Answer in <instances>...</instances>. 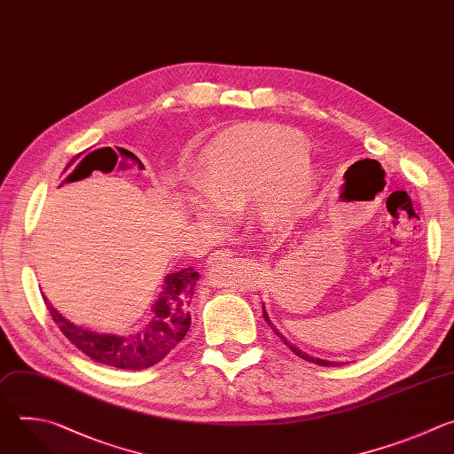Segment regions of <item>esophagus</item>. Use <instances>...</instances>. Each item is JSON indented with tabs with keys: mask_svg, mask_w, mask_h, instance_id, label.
<instances>
[{
	"mask_svg": "<svg viewBox=\"0 0 454 454\" xmlns=\"http://www.w3.org/2000/svg\"><path fill=\"white\" fill-rule=\"evenodd\" d=\"M229 257H232V250H229V248H220V250H215V252L207 257V262H209V266H215V264H218V262H222V261H227Z\"/></svg>",
	"mask_w": 454,
	"mask_h": 454,
	"instance_id": "34e87169",
	"label": "esophagus"
}]
</instances>
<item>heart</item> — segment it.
I'll use <instances>...</instances> for the list:
<instances>
[{"mask_svg":"<svg viewBox=\"0 0 454 454\" xmlns=\"http://www.w3.org/2000/svg\"><path fill=\"white\" fill-rule=\"evenodd\" d=\"M308 141L294 130L250 125L213 139L190 171V184L204 207L222 215H239L254 200L268 225L295 216L315 190V169Z\"/></svg>","mask_w":454,"mask_h":454,"instance_id":"heart-1","label":"heart"}]
</instances>
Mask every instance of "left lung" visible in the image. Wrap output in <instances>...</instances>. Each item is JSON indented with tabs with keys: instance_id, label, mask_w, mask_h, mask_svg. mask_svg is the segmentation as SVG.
<instances>
[{
	"instance_id": "obj_1",
	"label": "left lung",
	"mask_w": 454,
	"mask_h": 454,
	"mask_svg": "<svg viewBox=\"0 0 454 454\" xmlns=\"http://www.w3.org/2000/svg\"><path fill=\"white\" fill-rule=\"evenodd\" d=\"M262 318H264V322L271 327V331H274L283 341H285V345H288L299 357H302V359H306V361H309V364H315V365H320V367H340V365H343V364H340V361H327V359H320V357H313V356H309V354H306V352H302L301 348H297L295 345H292L278 329H276V325L270 322V318H268V313H266V309H264V304H262Z\"/></svg>"
}]
</instances>
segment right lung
Wrapping results in <instances>:
<instances>
[{"label": "right lung", "mask_w": 454, "mask_h": 454, "mask_svg": "<svg viewBox=\"0 0 454 454\" xmlns=\"http://www.w3.org/2000/svg\"><path fill=\"white\" fill-rule=\"evenodd\" d=\"M197 281L199 271L193 268H184L175 271V274H168L164 278V288L152 308L153 318L146 324V327L129 336L100 334L74 325L66 320L44 295L43 299L53 322L80 352L98 361V364L114 369L143 371L159 364L190 331V304Z\"/></svg>", "instance_id": "obj_1"}]
</instances>
